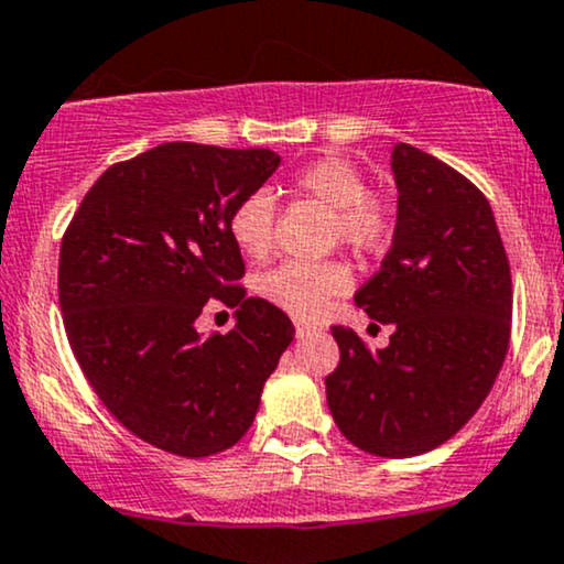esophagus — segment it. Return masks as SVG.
I'll return each instance as SVG.
<instances>
[{"label": "esophagus", "mask_w": 564, "mask_h": 564, "mask_svg": "<svg viewBox=\"0 0 564 564\" xmlns=\"http://www.w3.org/2000/svg\"><path fill=\"white\" fill-rule=\"evenodd\" d=\"M314 324L311 322H295V335L297 337H303V335H308V333H314Z\"/></svg>", "instance_id": "esophagus-1"}]
</instances>
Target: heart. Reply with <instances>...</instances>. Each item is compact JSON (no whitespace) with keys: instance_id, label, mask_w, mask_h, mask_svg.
I'll return each instance as SVG.
<instances>
[{"instance_id":"heart-1","label":"heart","mask_w":564,"mask_h":564,"mask_svg":"<svg viewBox=\"0 0 564 564\" xmlns=\"http://www.w3.org/2000/svg\"><path fill=\"white\" fill-rule=\"evenodd\" d=\"M295 195L333 210V240L356 256H380L393 240L395 214L382 192L367 187V176L346 158H319L290 176ZM274 200L250 192L231 208L227 229L237 250L263 258L274 242ZM348 269L337 261H282L258 280V293L293 316H316L348 290Z\"/></svg>"}]
</instances>
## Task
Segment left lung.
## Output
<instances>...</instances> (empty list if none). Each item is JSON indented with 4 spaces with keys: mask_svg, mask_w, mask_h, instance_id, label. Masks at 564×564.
Here are the masks:
<instances>
[{
    "mask_svg": "<svg viewBox=\"0 0 564 564\" xmlns=\"http://www.w3.org/2000/svg\"><path fill=\"white\" fill-rule=\"evenodd\" d=\"M393 174V245L354 301L395 333L372 350L335 324L340 361L324 386L354 446L403 459L446 443L491 393L512 333V274L491 205L467 176L406 142Z\"/></svg>",
    "mask_w": 564,
    "mask_h": 564,
    "instance_id": "8db88e82",
    "label": "left lung"
}]
</instances>
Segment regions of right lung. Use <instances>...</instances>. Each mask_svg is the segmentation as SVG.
Here are the masks:
<instances>
[{"instance_id":"right-lung-1","label":"right lung","mask_w":564,"mask_h":564,"mask_svg":"<svg viewBox=\"0 0 564 564\" xmlns=\"http://www.w3.org/2000/svg\"><path fill=\"white\" fill-rule=\"evenodd\" d=\"M280 165L271 150L165 142L112 163L59 242L65 335L97 399L150 446L210 456L253 425L263 382L295 327L245 297L231 208ZM208 300L238 308L229 334L203 338Z\"/></svg>"}]
</instances>
